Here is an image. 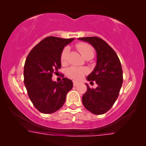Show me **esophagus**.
Wrapping results in <instances>:
<instances>
[{"label": "esophagus", "instance_id": "esophagus-1", "mask_svg": "<svg viewBox=\"0 0 146 146\" xmlns=\"http://www.w3.org/2000/svg\"><path fill=\"white\" fill-rule=\"evenodd\" d=\"M73 85H74V86H77V85L79 84V82H78V81H73Z\"/></svg>", "mask_w": 146, "mask_h": 146}]
</instances>
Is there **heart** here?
I'll use <instances>...</instances> for the list:
<instances>
[{"instance_id":"b5f03b06","label":"heart","mask_w":146,"mask_h":146,"mask_svg":"<svg viewBox=\"0 0 146 146\" xmlns=\"http://www.w3.org/2000/svg\"><path fill=\"white\" fill-rule=\"evenodd\" d=\"M76 48L80 51L82 56L86 58H92L94 56V49L92 46L84 42H80L76 44ZM68 47H65L63 49L61 54V62L62 64H65L67 61L68 55ZM88 73V70L85 68L70 67L67 70V76L75 80H79L84 75Z\"/></svg>"}]
</instances>
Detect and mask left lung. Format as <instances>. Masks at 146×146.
Instances as JSON below:
<instances>
[{
  "instance_id": "1",
  "label": "left lung",
  "mask_w": 146,
  "mask_h": 146,
  "mask_svg": "<svg viewBox=\"0 0 146 146\" xmlns=\"http://www.w3.org/2000/svg\"><path fill=\"white\" fill-rule=\"evenodd\" d=\"M88 42L97 52V64L87 80L98 85L91 89L86 84L87 91L82 98L84 107L94 114H102L111 108L119 95L123 83V71L119 58L112 48L97 36L78 38Z\"/></svg>"
}]
</instances>
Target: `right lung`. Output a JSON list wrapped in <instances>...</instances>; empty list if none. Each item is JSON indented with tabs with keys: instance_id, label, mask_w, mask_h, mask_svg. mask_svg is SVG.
Wrapping results in <instances>:
<instances>
[{
	"instance_id": "obj_1",
	"label": "right lung",
	"mask_w": 146,
	"mask_h": 146,
	"mask_svg": "<svg viewBox=\"0 0 146 146\" xmlns=\"http://www.w3.org/2000/svg\"><path fill=\"white\" fill-rule=\"evenodd\" d=\"M74 39L48 36L29 52L24 67V82L27 94L35 108L44 114H51L61 108L73 82L64 78L53 81V73L61 67V54Z\"/></svg>"
}]
</instances>
